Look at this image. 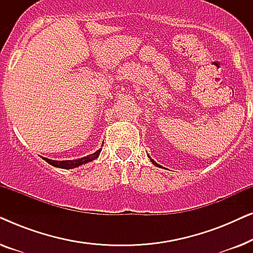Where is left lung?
<instances>
[{"label": "left lung", "instance_id": "left-lung-1", "mask_svg": "<svg viewBox=\"0 0 253 253\" xmlns=\"http://www.w3.org/2000/svg\"><path fill=\"white\" fill-rule=\"evenodd\" d=\"M151 161H152V162H153V164H154V165H155V166H158V167H160V166H159V165H158V164H157V162H155V161H154V160H152V159H151Z\"/></svg>", "mask_w": 253, "mask_h": 253}]
</instances>
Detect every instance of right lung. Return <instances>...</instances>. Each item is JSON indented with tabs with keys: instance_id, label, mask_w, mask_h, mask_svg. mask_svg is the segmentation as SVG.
<instances>
[{
	"instance_id": "1",
	"label": "right lung",
	"mask_w": 253,
	"mask_h": 253,
	"mask_svg": "<svg viewBox=\"0 0 253 253\" xmlns=\"http://www.w3.org/2000/svg\"><path fill=\"white\" fill-rule=\"evenodd\" d=\"M102 148H100L96 152H94L93 154H89L87 157H84L82 159H77V160H67V161H55V160H50V159L47 158H42L43 160H46L48 164L54 166V167H58V168H63V169H72L78 167V166H82L84 164H87V162H91L93 160H95L96 158L99 157L100 152H101Z\"/></svg>"
}]
</instances>
